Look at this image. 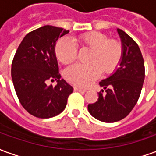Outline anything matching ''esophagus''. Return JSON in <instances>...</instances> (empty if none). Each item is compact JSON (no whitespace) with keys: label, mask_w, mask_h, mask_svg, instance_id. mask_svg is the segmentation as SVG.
I'll return each mask as SVG.
<instances>
[{"label":"esophagus","mask_w":156,"mask_h":156,"mask_svg":"<svg viewBox=\"0 0 156 156\" xmlns=\"http://www.w3.org/2000/svg\"><path fill=\"white\" fill-rule=\"evenodd\" d=\"M74 91L84 93V92H86V89H83V88H74Z\"/></svg>","instance_id":"34e87169"}]
</instances>
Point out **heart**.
Masks as SVG:
<instances>
[{
	"label": "heart",
	"instance_id": "b5f03b06",
	"mask_svg": "<svg viewBox=\"0 0 156 156\" xmlns=\"http://www.w3.org/2000/svg\"><path fill=\"white\" fill-rule=\"evenodd\" d=\"M82 48L91 49L87 63H74L66 68L65 79L72 84L82 88L88 87L101 74H110L116 70L122 60L123 48L119 41L110 40L108 36L97 32L80 35L76 39ZM56 57L67 64L74 60L78 54L75 42L63 37L55 47Z\"/></svg>",
	"mask_w": 156,
	"mask_h": 156
}]
</instances>
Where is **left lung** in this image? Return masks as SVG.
<instances>
[{
	"mask_svg": "<svg viewBox=\"0 0 156 156\" xmlns=\"http://www.w3.org/2000/svg\"><path fill=\"white\" fill-rule=\"evenodd\" d=\"M117 32L123 48L122 60L119 68L99 83L103 89L98 93V101L88 105L89 114L105 123L121 120L130 113L144 80V59L139 46L121 29Z\"/></svg>",
	"mask_w": 156,
	"mask_h": 156,
	"instance_id": "1",
	"label": "left lung"
}]
</instances>
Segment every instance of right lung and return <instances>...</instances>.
Returning a JSON list of instances; mask_svg holds the SVG:
<instances>
[{
    "label": "right lung",
    "mask_w": 156,
    "mask_h": 156,
    "mask_svg": "<svg viewBox=\"0 0 156 156\" xmlns=\"http://www.w3.org/2000/svg\"><path fill=\"white\" fill-rule=\"evenodd\" d=\"M69 31L43 26L29 32L19 45L12 64V78L19 101L29 114L48 119L64 110L73 88L58 73L55 46ZM48 80L57 81L48 86Z\"/></svg>",
    "instance_id": "1"
}]
</instances>
